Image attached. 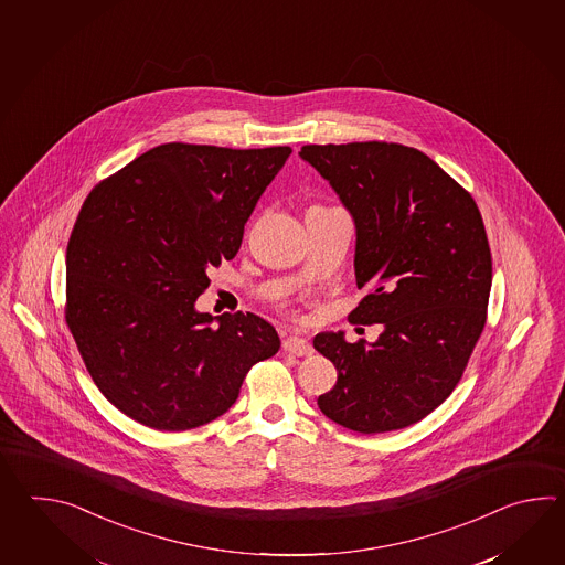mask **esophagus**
Segmentation results:
<instances>
[{"label":"esophagus","instance_id":"1","mask_svg":"<svg viewBox=\"0 0 565 565\" xmlns=\"http://www.w3.org/2000/svg\"><path fill=\"white\" fill-rule=\"evenodd\" d=\"M282 348L288 353H295V355H299V358H305V355H311L312 345L305 339V337L299 335H288L285 341H282Z\"/></svg>","mask_w":565,"mask_h":565}]
</instances>
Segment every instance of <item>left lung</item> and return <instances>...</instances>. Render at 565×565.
I'll return each instance as SVG.
<instances>
[{
  "instance_id": "left-lung-1",
  "label": "left lung",
  "mask_w": 565,
  "mask_h": 565,
  "mask_svg": "<svg viewBox=\"0 0 565 565\" xmlns=\"http://www.w3.org/2000/svg\"><path fill=\"white\" fill-rule=\"evenodd\" d=\"M299 157L355 224V282L367 295L349 319L384 324L373 343L343 331L312 339L337 367L317 404L353 433L406 428L452 394L487 321L492 263L479 207L404 145H305Z\"/></svg>"
}]
</instances>
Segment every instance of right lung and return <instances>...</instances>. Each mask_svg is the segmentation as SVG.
Masks as SVG:
<instances>
[{"label": "right lung", "mask_w": 565, "mask_h": 565, "mask_svg": "<svg viewBox=\"0 0 565 565\" xmlns=\"http://www.w3.org/2000/svg\"><path fill=\"white\" fill-rule=\"evenodd\" d=\"M290 153L159 145L88 193L66 248V323L96 387L132 420L168 433L216 420L280 348L263 317H212L195 300Z\"/></svg>", "instance_id": "1"}]
</instances>
